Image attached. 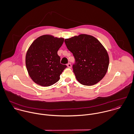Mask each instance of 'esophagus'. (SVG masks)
Listing matches in <instances>:
<instances>
[{"label":"esophagus","instance_id":"obj_1","mask_svg":"<svg viewBox=\"0 0 134 134\" xmlns=\"http://www.w3.org/2000/svg\"><path fill=\"white\" fill-rule=\"evenodd\" d=\"M67 67H68V68H71V65L70 63H68V64H67Z\"/></svg>","mask_w":134,"mask_h":134}]
</instances>
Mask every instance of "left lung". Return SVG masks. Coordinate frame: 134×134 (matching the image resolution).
I'll return each mask as SVG.
<instances>
[{
  "mask_svg": "<svg viewBox=\"0 0 134 134\" xmlns=\"http://www.w3.org/2000/svg\"><path fill=\"white\" fill-rule=\"evenodd\" d=\"M65 43L75 57L73 71L81 84L93 85L104 77L109 66V56L96 38L81 34L66 39Z\"/></svg>",
  "mask_w": 134,
  "mask_h": 134,
  "instance_id": "1",
  "label": "left lung"
}]
</instances>
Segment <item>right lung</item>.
<instances>
[{"label":"right lung","mask_w":134,"mask_h":134,"mask_svg":"<svg viewBox=\"0 0 134 134\" xmlns=\"http://www.w3.org/2000/svg\"><path fill=\"white\" fill-rule=\"evenodd\" d=\"M64 39L43 35L30 45L26 55V66L31 79L43 86L52 85L58 81L67 67L60 63L57 51Z\"/></svg>","instance_id":"right-lung-1"}]
</instances>
